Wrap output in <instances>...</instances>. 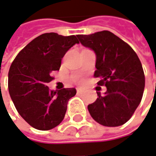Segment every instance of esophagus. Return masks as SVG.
<instances>
[{"instance_id": "34e87169", "label": "esophagus", "mask_w": 156, "mask_h": 156, "mask_svg": "<svg viewBox=\"0 0 156 156\" xmlns=\"http://www.w3.org/2000/svg\"><path fill=\"white\" fill-rule=\"evenodd\" d=\"M77 92H78V94H79V95H83L84 94V90H83L81 89H78Z\"/></svg>"}]
</instances>
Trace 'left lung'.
I'll use <instances>...</instances> for the list:
<instances>
[{"instance_id": "obj_1", "label": "left lung", "mask_w": 156, "mask_h": 156, "mask_svg": "<svg viewBox=\"0 0 156 156\" xmlns=\"http://www.w3.org/2000/svg\"><path fill=\"white\" fill-rule=\"evenodd\" d=\"M83 46L95 52L94 77L100 78L98 85L107 91L88 105L96 122L115 127L126 123L140 104L144 90V73L141 61L130 45L108 30L90 35H78Z\"/></svg>"}]
</instances>
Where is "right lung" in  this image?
Returning a JSON list of instances; mask_svg holds the SVG:
<instances>
[{
    "instance_id": "right-lung-1",
    "label": "right lung",
    "mask_w": 156,
    "mask_h": 156,
    "mask_svg": "<svg viewBox=\"0 0 156 156\" xmlns=\"http://www.w3.org/2000/svg\"><path fill=\"white\" fill-rule=\"evenodd\" d=\"M76 43V36L44 33L28 43L16 56L8 73V90L20 116L30 126L48 131L63 120L74 88L50 90L51 73L59 71L65 54Z\"/></svg>"
}]
</instances>
